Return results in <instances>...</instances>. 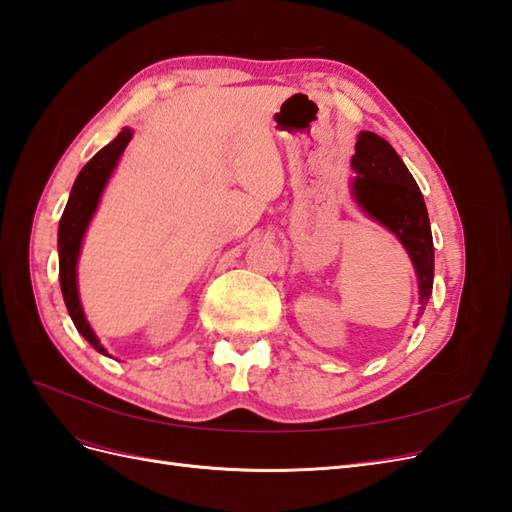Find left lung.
I'll use <instances>...</instances> for the list:
<instances>
[{"label":"left lung","instance_id":"1","mask_svg":"<svg viewBox=\"0 0 512 512\" xmlns=\"http://www.w3.org/2000/svg\"><path fill=\"white\" fill-rule=\"evenodd\" d=\"M350 194L359 209L406 247L418 280V314L433 288V239L421 190L397 151L374 132H359L350 160Z\"/></svg>","mask_w":512,"mask_h":512}]
</instances>
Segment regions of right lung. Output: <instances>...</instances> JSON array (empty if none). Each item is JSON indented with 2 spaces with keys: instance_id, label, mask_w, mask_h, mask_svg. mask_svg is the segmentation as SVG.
<instances>
[{
  "instance_id": "add662e5",
  "label": "right lung",
  "mask_w": 512,
  "mask_h": 512,
  "mask_svg": "<svg viewBox=\"0 0 512 512\" xmlns=\"http://www.w3.org/2000/svg\"><path fill=\"white\" fill-rule=\"evenodd\" d=\"M132 134H134L132 128H123L115 136V141L102 147L96 156L83 166L79 177H76L72 185L68 205L64 209V215H61L59 232H57L59 284L68 307V314L74 322L76 331H79L100 354H106V356H108L106 348L100 344L96 331L91 329V324L87 322L83 312L81 297H79V280H76V265H79L81 245L85 239V232L89 228V222L94 218L102 192L106 188L108 179H111L115 166L119 164L123 149H126L128 143L132 141Z\"/></svg>"
}]
</instances>
